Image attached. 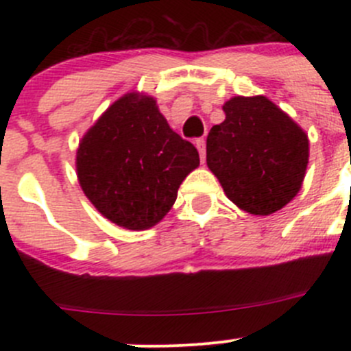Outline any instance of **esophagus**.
Masks as SVG:
<instances>
[{
	"instance_id": "obj_1",
	"label": "esophagus",
	"mask_w": 351,
	"mask_h": 351,
	"mask_svg": "<svg viewBox=\"0 0 351 351\" xmlns=\"http://www.w3.org/2000/svg\"><path fill=\"white\" fill-rule=\"evenodd\" d=\"M195 146L198 149V154H200V159L204 161V159H205V139H204V137H200V139L195 141Z\"/></svg>"
}]
</instances>
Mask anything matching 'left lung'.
<instances>
[{
  "label": "left lung",
  "instance_id": "1",
  "mask_svg": "<svg viewBox=\"0 0 351 351\" xmlns=\"http://www.w3.org/2000/svg\"><path fill=\"white\" fill-rule=\"evenodd\" d=\"M226 120L207 136V166L232 204L270 215L299 193L309 162V137L263 95L234 97Z\"/></svg>",
  "mask_w": 351,
  "mask_h": 351
}]
</instances>
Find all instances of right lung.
<instances>
[{
  "label": "right lung",
  "instance_id": "1",
  "mask_svg": "<svg viewBox=\"0 0 351 351\" xmlns=\"http://www.w3.org/2000/svg\"><path fill=\"white\" fill-rule=\"evenodd\" d=\"M198 165L195 146L168 125L153 97L137 91L113 101L76 151L84 195L105 219L129 231L158 224Z\"/></svg>",
  "mask_w": 351,
  "mask_h": 351
}]
</instances>
